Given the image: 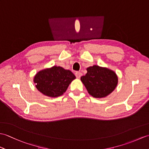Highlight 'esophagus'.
Here are the masks:
<instances>
[{"label": "esophagus", "instance_id": "esophagus-1", "mask_svg": "<svg viewBox=\"0 0 149 149\" xmlns=\"http://www.w3.org/2000/svg\"><path fill=\"white\" fill-rule=\"evenodd\" d=\"M75 76H76L77 78H80L83 74H82V73L80 72H75Z\"/></svg>", "mask_w": 149, "mask_h": 149}]
</instances>
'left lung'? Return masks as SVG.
Wrapping results in <instances>:
<instances>
[{
  "mask_svg": "<svg viewBox=\"0 0 149 149\" xmlns=\"http://www.w3.org/2000/svg\"><path fill=\"white\" fill-rule=\"evenodd\" d=\"M86 70L87 74L82 76L81 80L91 96L105 97L115 89L118 77L113 71L97 65Z\"/></svg>",
  "mask_w": 149,
  "mask_h": 149,
  "instance_id": "8db88e82",
  "label": "left lung"
}]
</instances>
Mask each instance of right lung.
Masks as SVG:
<instances>
[{"label":"right lung","instance_id":"obj_1","mask_svg":"<svg viewBox=\"0 0 149 149\" xmlns=\"http://www.w3.org/2000/svg\"><path fill=\"white\" fill-rule=\"evenodd\" d=\"M75 79V76L71 71L54 66L37 73L34 82L41 93L49 97H56L62 95Z\"/></svg>","mask_w":149,"mask_h":149}]
</instances>
